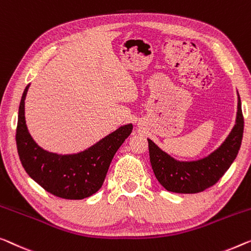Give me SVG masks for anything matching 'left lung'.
Wrapping results in <instances>:
<instances>
[{"instance_id":"left-lung-1","label":"left lung","mask_w":251,"mask_h":251,"mask_svg":"<svg viewBox=\"0 0 251 251\" xmlns=\"http://www.w3.org/2000/svg\"><path fill=\"white\" fill-rule=\"evenodd\" d=\"M244 136V115L238 93L235 125L221 147L206 158L196 161H178L163 152L151 140L149 142L150 161L158 181L168 192L195 194L215 185L237 158Z\"/></svg>"}]
</instances>
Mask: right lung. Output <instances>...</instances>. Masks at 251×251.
I'll use <instances>...</instances> for the list:
<instances>
[{"label": "right lung", "mask_w": 251, "mask_h": 251, "mask_svg": "<svg viewBox=\"0 0 251 251\" xmlns=\"http://www.w3.org/2000/svg\"><path fill=\"white\" fill-rule=\"evenodd\" d=\"M25 87L19 107L17 148L22 167L37 184L51 195L65 200H83L98 192L106 178L115 153L132 133L133 125L116 129L102 140L75 154L45 151L32 140L25 125Z\"/></svg>", "instance_id": "right-lung-1"}]
</instances>
